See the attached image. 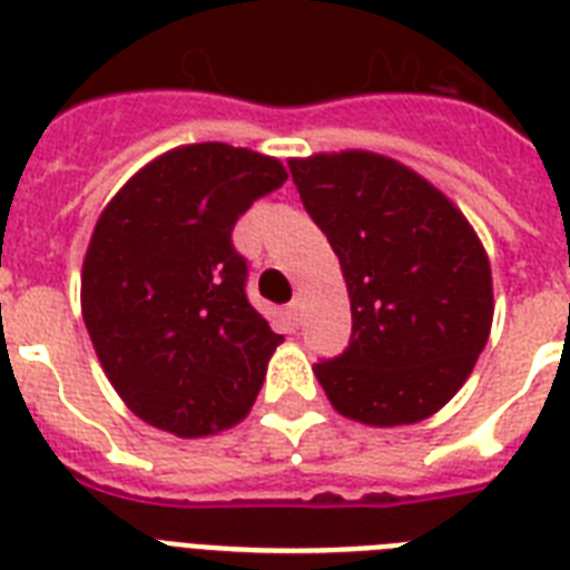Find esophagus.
I'll use <instances>...</instances> for the list:
<instances>
[{"instance_id": "1", "label": "esophagus", "mask_w": 570, "mask_h": 570, "mask_svg": "<svg viewBox=\"0 0 570 570\" xmlns=\"http://www.w3.org/2000/svg\"><path fill=\"white\" fill-rule=\"evenodd\" d=\"M302 307H304V302H302V298H298V295H295L293 302H289V307H286V313H289V320H293V325H298V322H302Z\"/></svg>"}]
</instances>
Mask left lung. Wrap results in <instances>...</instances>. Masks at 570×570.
<instances>
[{
	"label": "left lung",
	"mask_w": 570,
	"mask_h": 570,
	"mask_svg": "<svg viewBox=\"0 0 570 570\" xmlns=\"http://www.w3.org/2000/svg\"><path fill=\"white\" fill-rule=\"evenodd\" d=\"M304 209L328 236L352 302V340L313 366L334 411L366 425L438 414L491 334V263L441 189L370 150L289 159Z\"/></svg>",
	"instance_id": "left-lung-1"
}]
</instances>
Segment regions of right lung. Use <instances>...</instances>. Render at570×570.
Masks as SVG:
<instances>
[{"mask_svg": "<svg viewBox=\"0 0 570 570\" xmlns=\"http://www.w3.org/2000/svg\"><path fill=\"white\" fill-rule=\"evenodd\" d=\"M275 156L222 141L156 156L97 218L82 320L102 373L145 423L177 438L248 414L284 337L248 304L233 224L281 189Z\"/></svg>", "mask_w": 570, "mask_h": 570, "instance_id": "right-lung-1", "label": "right lung"}]
</instances>
